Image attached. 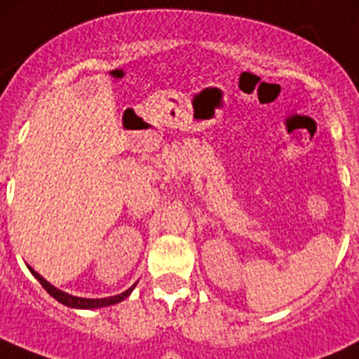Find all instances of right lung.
<instances>
[{
	"mask_svg": "<svg viewBox=\"0 0 359 359\" xmlns=\"http://www.w3.org/2000/svg\"><path fill=\"white\" fill-rule=\"evenodd\" d=\"M29 267V266H27ZM29 271L32 273V276L36 278V280L41 283V287L45 288L46 292L50 293V295L53 297L55 300H59L60 304H64V306L67 307H74V309H97V307H106V306H112V304H118L121 302V300H125L126 297L132 293L133 288H135V285L133 287H130L128 290L119 293V295H114V297H106V299H83V297H74V295H69V293L59 290V288H55L53 285H50L48 281L45 280V278L41 276V274L36 273L32 267H29Z\"/></svg>",
	"mask_w": 359,
	"mask_h": 359,
	"instance_id": "obj_1",
	"label": "right lung"
}]
</instances>
